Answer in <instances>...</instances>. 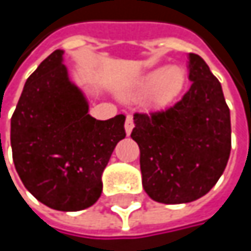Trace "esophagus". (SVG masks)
Here are the masks:
<instances>
[{"label": "esophagus", "instance_id": "1", "mask_svg": "<svg viewBox=\"0 0 251 251\" xmlns=\"http://www.w3.org/2000/svg\"><path fill=\"white\" fill-rule=\"evenodd\" d=\"M132 129H133V118H132L130 115H127V116H126V121H125L126 133L129 135V133L132 132Z\"/></svg>", "mask_w": 251, "mask_h": 251}]
</instances>
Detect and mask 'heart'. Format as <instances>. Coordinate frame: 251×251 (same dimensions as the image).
I'll return each instance as SVG.
<instances>
[{"instance_id": "heart-1", "label": "heart", "mask_w": 251, "mask_h": 251, "mask_svg": "<svg viewBox=\"0 0 251 251\" xmlns=\"http://www.w3.org/2000/svg\"><path fill=\"white\" fill-rule=\"evenodd\" d=\"M186 84V74L180 67L160 68L150 73L141 81V90H154V101L169 104L181 93Z\"/></svg>"}]
</instances>
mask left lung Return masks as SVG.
Listing matches in <instances>:
<instances>
[{"label": "left lung", "instance_id": "left-lung-1", "mask_svg": "<svg viewBox=\"0 0 251 251\" xmlns=\"http://www.w3.org/2000/svg\"><path fill=\"white\" fill-rule=\"evenodd\" d=\"M190 88L167 110L135 113L142 186L160 203H187L206 195L224 173L231 151V121L220 81L189 53Z\"/></svg>", "mask_w": 251, "mask_h": 251}]
</instances>
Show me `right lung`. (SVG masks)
I'll list each match as a JSON object with an SVG mask.
<instances>
[{
    "instance_id": "1",
    "label": "right lung",
    "mask_w": 251,
    "mask_h": 251,
    "mask_svg": "<svg viewBox=\"0 0 251 251\" xmlns=\"http://www.w3.org/2000/svg\"><path fill=\"white\" fill-rule=\"evenodd\" d=\"M64 50L52 52L27 78L11 118L16 170L25 189L56 211H81L101 195V175L126 136L125 116L97 121L68 78Z\"/></svg>"
}]
</instances>
